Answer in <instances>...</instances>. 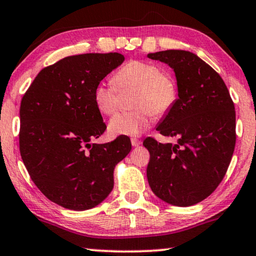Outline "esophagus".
Returning a JSON list of instances; mask_svg holds the SVG:
<instances>
[{"mask_svg":"<svg viewBox=\"0 0 256 256\" xmlns=\"http://www.w3.org/2000/svg\"><path fill=\"white\" fill-rule=\"evenodd\" d=\"M132 146H141V140H138V138H132Z\"/></svg>","mask_w":256,"mask_h":256,"instance_id":"34e87169","label":"esophagus"}]
</instances>
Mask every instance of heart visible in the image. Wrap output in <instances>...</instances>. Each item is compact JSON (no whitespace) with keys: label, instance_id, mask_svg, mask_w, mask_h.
<instances>
[{"label":"heart","instance_id":"heart-1","mask_svg":"<svg viewBox=\"0 0 256 256\" xmlns=\"http://www.w3.org/2000/svg\"><path fill=\"white\" fill-rule=\"evenodd\" d=\"M136 88L132 96L135 110L122 112L110 121L113 135L138 136L149 128L152 114L162 116L170 112L177 100V86L169 74L152 62L132 60L118 68L113 82H100L93 90L98 110L113 115L120 104L118 90Z\"/></svg>","mask_w":256,"mask_h":256}]
</instances>
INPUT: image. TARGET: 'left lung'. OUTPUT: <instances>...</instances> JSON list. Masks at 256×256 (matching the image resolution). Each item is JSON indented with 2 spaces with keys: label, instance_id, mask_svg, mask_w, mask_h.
I'll return each instance as SVG.
<instances>
[{
  "label": "left lung",
  "instance_id": "1",
  "mask_svg": "<svg viewBox=\"0 0 256 256\" xmlns=\"http://www.w3.org/2000/svg\"><path fill=\"white\" fill-rule=\"evenodd\" d=\"M174 68L178 99L156 130L177 143L146 138V177L157 197L174 206L208 198L225 177L236 146V110L218 73L198 56L184 50L149 54Z\"/></svg>",
  "mask_w": 256,
  "mask_h": 256
}]
</instances>
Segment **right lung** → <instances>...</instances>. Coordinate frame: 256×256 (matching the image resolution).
<instances>
[{
    "label": "right lung",
    "instance_id": "obj_1",
    "mask_svg": "<svg viewBox=\"0 0 256 256\" xmlns=\"http://www.w3.org/2000/svg\"><path fill=\"white\" fill-rule=\"evenodd\" d=\"M124 57L118 52L62 58L38 73L20 101V152L31 180L48 199L74 211L99 205L114 186V168L130 140L98 144L106 124L93 90Z\"/></svg>",
    "mask_w": 256,
    "mask_h": 256
}]
</instances>
